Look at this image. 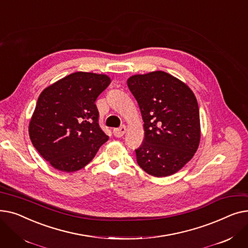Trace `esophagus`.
Returning a JSON list of instances; mask_svg holds the SVG:
<instances>
[{"instance_id": "obj_1", "label": "esophagus", "mask_w": 248, "mask_h": 248, "mask_svg": "<svg viewBox=\"0 0 248 248\" xmlns=\"http://www.w3.org/2000/svg\"><path fill=\"white\" fill-rule=\"evenodd\" d=\"M125 132H126V128H125L124 125H123V126H121V127H119V128H114L112 133H113L114 137L121 138V137H123V136L125 134Z\"/></svg>"}]
</instances>
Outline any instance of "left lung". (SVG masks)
<instances>
[{
    "mask_svg": "<svg viewBox=\"0 0 248 248\" xmlns=\"http://www.w3.org/2000/svg\"><path fill=\"white\" fill-rule=\"evenodd\" d=\"M126 83L144 121L145 138L136 150L139 166L158 178L177 173L199 147L196 96L186 83L160 70L133 75Z\"/></svg>",
    "mask_w": 248,
    "mask_h": 248,
    "instance_id": "8db88e82",
    "label": "left lung"
}]
</instances>
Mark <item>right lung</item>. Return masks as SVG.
I'll return each mask as SVG.
<instances>
[{
    "label": "right lung",
    "mask_w": 248,
    "mask_h": 248,
    "mask_svg": "<svg viewBox=\"0 0 248 248\" xmlns=\"http://www.w3.org/2000/svg\"><path fill=\"white\" fill-rule=\"evenodd\" d=\"M110 82L106 74L74 72L39 95L29 136L38 153L56 170H80L108 140L99 127L95 100Z\"/></svg>",
    "instance_id": "obj_1"
}]
</instances>
